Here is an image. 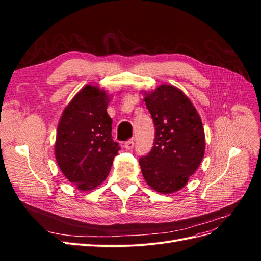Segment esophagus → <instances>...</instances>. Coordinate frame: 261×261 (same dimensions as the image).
<instances>
[{
    "mask_svg": "<svg viewBox=\"0 0 261 261\" xmlns=\"http://www.w3.org/2000/svg\"><path fill=\"white\" fill-rule=\"evenodd\" d=\"M124 148L126 150H132L134 148V140L133 139H128L126 143L124 144Z\"/></svg>",
    "mask_w": 261,
    "mask_h": 261,
    "instance_id": "34e87169",
    "label": "esophagus"
}]
</instances>
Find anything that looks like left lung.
Instances as JSON below:
<instances>
[{
  "instance_id": "8db88e82",
  "label": "left lung",
  "mask_w": 261,
  "mask_h": 261,
  "mask_svg": "<svg viewBox=\"0 0 261 261\" xmlns=\"http://www.w3.org/2000/svg\"><path fill=\"white\" fill-rule=\"evenodd\" d=\"M154 124L153 147L139 164L148 185L161 194L184 187L204 154V130L199 114L176 87L162 85L145 97Z\"/></svg>"
}]
</instances>
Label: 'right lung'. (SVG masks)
Masks as SVG:
<instances>
[{
    "mask_svg": "<svg viewBox=\"0 0 261 261\" xmlns=\"http://www.w3.org/2000/svg\"><path fill=\"white\" fill-rule=\"evenodd\" d=\"M109 96L87 85L65 108L60 120L55 158L63 174L81 191H91L111 170L118 143L112 139Z\"/></svg>",
    "mask_w": 261,
    "mask_h": 261,
    "instance_id": "obj_1",
    "label": "right lung"
}]
</instances>
